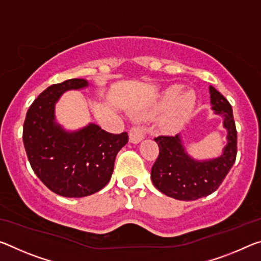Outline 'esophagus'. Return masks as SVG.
<instances>
[{
    "instance_id": "1",
    "label": "esophagus",
    "mask_w": 261,
    "mask_h": 261,
    "mask_svg": "<svg viewBox=\"0 0 261 261\" xmlns=\"http://www.w3.org/2000/svg\"><path fill=\"white\" fill-rule=\"evenodd\" d=\"M145 136H146V127L144 126L136 125V126H132L129 130V138L131 143L137 144L140 142V140H143Z\"/></svg>"
}]
</instances>
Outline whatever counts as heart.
<instances>
[{
    "label": "heart",
    "mask_w": 261,
    "mask_h": 261,
    "mask_svg": "<svg viewBox=\"0 0 261 261\" xmlns=\"http://www.w3.org/2000/svg\"><path fill=\"white\" fill-rule=\"evenodd\" d=\"M181 85H172L161 95L154 111H166L163 116V125L173 129L187 117L195 106V94L190 90L182 92Z\"/></svg>",
    "instance_id": "1"
}]
</instances>
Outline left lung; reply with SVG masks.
<instances>
[{
    "label": "left lung",
    "mask_w": 261,
    "mask_h": 261,
    "mask_svg": "<svg viewBox=\"0 0 261 261\" xmlns=\"http://www.w3.org/2000/svg\"><path fill=\"white\" fill-rule=\"evenodd\" d=\"M209 90L213 109L223 116V125L227 130V144L221 156L197 161L185 152L179 135L154 138L159 155L151 169L152 182L161 193L175 200L194 201L210 195L220 187L236 161L237 130L232 107L213 86Z\"/></svg>",
    "instance_id": "8db88e82"
}]
</instances>
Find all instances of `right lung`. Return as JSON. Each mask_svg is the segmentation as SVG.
I'll return each mask as SVG.
<instances>
[{"label":"right lung","instance_id":"1","mask_svg":"<svg viewBox=\"0 0 261 261\" xmlns=\"http://www.w3.org/2000/svg\"><path fill=\"white\" fill-rule=\"evenodd\" d=\"M88 82L71 79L49 86L30 106L23 126V142L36 175L53 193L84 197L109 182L115 159L129 140L127 132L115 135L89 124L76 132H66L55 122V105L68 89Z\"/></svg>","mask_w":261,"mask_h":261}]
</instances>
